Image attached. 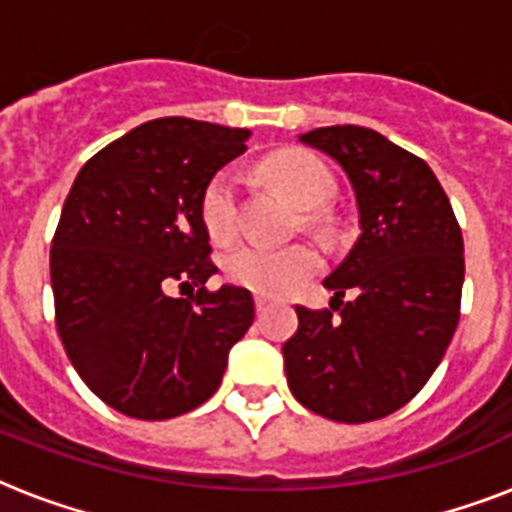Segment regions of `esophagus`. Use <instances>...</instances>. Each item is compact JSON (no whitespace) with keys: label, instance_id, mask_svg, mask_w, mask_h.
Here are the masks:
<instances>
[{"label":"esophagus","instance_id":"34e87169","mask_svg":"<svg viewBox=\"0 0 512 512\" xmlns=\"http://www.w3.org/2000/svg\"><path fill=\"white\" fill-rule=\"evenodd\" d=\"M255 308H257V316H265V311L271 308V300H268V297H263V295H257L255 297Z\"/></svg>","mask_w":512,"mask_h":512}]
</instances>
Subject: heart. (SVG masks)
I'll return each instance as SVG.
<instances>
[{
  "instance_id": "b5f03b06",
  "label": "heart",
  "mask_w": 512,
  "mask_h": 512,
  "mask_svg": "<svg viewBox=\"0 0 512 512\" xmlns=\"http://www.w3.org/2000/svg\"><path fill=\"white\" fill-rule=\"evenodd\" d=\"M265 175L279 185L297 207L316 209L332 196L335 180L332 172L308 154H276L265 162ZM201 223L215 244H228L239 233V180L231 170L212 175L201 193ZM319 252L308 244L292 247H260L241 244L225 255V276L257 295L281 297L300 287L319 271Z\"/></svg>"
}]
</instances>
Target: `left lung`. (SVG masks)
Wrapping results in <instances>:
<instances>
[{
	"label": "left lung",
	"mask_w": 512,
	"mask_h": 512,
	"mask_svg": "<svg viewBox=\"0 0 512 512\" xmlns=\"http://www.w3.org/2000/svg\"><path fill=\"white\" fill-rule=\"evenodd\" d=\"M300 143L345 170L361 236L324 279L329 308L297 305L300 327L281 348L289 390L327 420H380L420 393L452 342L462 231L433 170L380 132L335 124Z\"/></svg>",
	"instance_id": "8db88e82"
}]
</instances>
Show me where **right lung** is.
I'll list each match as a JSON object with an SVG mask.
<instances>
[{
  "instance_id": "1",
  "label": "right lung",
  "mask_w": 512,
  "mask_h": 512,
  "mask_svg": "<svg viewBox=\"0 0 512 512\" xmlns=\"http://www.w3.org/2000/svg\"><path fill=\"white\" fill-rule=\"evenodd\" d=\"M249 130L154 119L84 164L50 249L55 324L71 364L111 409L170 420L204 404L255 319L249 289L204 284L217 265L201 193L247 151ZM172 286L191 288L172 298Z\"/></svg>"
}]
</instances>
